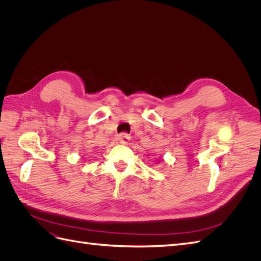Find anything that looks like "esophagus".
Here are the masks:
<instances>
[{"instance_id": "obj_1", "label": "esophagus", "mask_w": 261, "mask_h": 261, "mask_svg": "<svg viewBox=\"0 0 261 261\" xmlns=\"http://www.w3.org/2000/svg\"><path fill=\"white\" fill-rule=\"evenodd\" d=\"M118 140H120L121 144L126 145V144H127L128 141L130 140L129 134H127V133H122V134H120V135H118Z\"/></svg>"}]
</instances>
